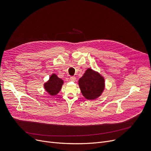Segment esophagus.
I'll list each match as a JSON object with an SVG mask.
<instances>
[{"mask_svg": "<svg viewBox=\"0 0 151 151\" xmlns=\"http://www.w3.org/2000/svg\"><path fill=\"white\" fill-rule=\"evenodd\" d=\"M70 80L71 81H75L76 80V77L74 76H70Z\"/></svg>", "mask_w": 151, "mask_h": 151, "instance_id": "34e87169", "label": "esophagus"}]
</instances>
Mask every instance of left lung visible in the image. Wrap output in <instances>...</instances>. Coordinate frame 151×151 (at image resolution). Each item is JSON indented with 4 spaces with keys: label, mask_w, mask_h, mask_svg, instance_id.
Segmentation results:
<instances>
[{
    "label": "left lung",
    "mask_w": 151,
    "mask_h": 151,
    "mask_svg": "<svg viewBox=\"0 0 151 151\" xmlns=\"http://www.w3.org/2000/svg\"><path fill=\"white\" fill-rule=\"evenodd\" d=\"M79 86L83 96L88 100L99 97L104 89V78L91 68L86 71L79 80Z\"/></svg>",
    "instance_id": "8db88e82"
}]
</instances>
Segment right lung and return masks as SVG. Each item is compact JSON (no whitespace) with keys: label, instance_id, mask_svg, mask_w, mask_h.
Masks as SVG:
<instances>
[{"label":"right lung","instance_id":"obj_1","mask_svg":"<svg viewBox=\"0 0 151 151\" xmlns=\"http://www.w3.org/2000/svg\"><path fill=\"white\" fill-rule=\"evenodd\" d=\"M63 82L60 78H58L55 74H52L49 81L44 85L45 90L48 92L51 96H55L61 89Z\"/></svg>","mask_w":151,"mask_h":151}]
</instances>
